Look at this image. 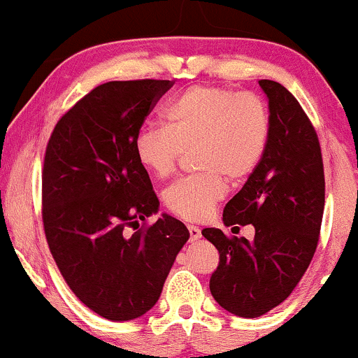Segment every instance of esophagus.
<instances>
[{
	"instance_id": "1",
	"label": "esophagus",
	"mask_w": 358,
	"mask_h": 358,
	"mask_svg": "<svg viewBox=\"0 0 358 358\" xmlns=\"http://www.w3.org/2000/svg\"><path fill=\"white\" fill-rule=\"evenodd\" d=\"M187 230H189V241L196 242L201 239V229L196 225H187Z\"/></svg>"
}]
</instances>
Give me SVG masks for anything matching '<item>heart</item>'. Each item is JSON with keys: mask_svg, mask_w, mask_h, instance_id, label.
<instances>
[{"mask_svg": "<svg viewBox=\"0 0 358 358\" xmlns=\"http://www.w3.org/2000/svg\"><path fill=\"white\" fill-rule=\"evenodd\" d=\"M164 119L165 128L140 129L134 153L145 171L165 179L176 171L182 152L194 148V167L201 172L172 184L164 194L165 208L187 222L208 218L227 193V180H248L270 147V109L249 92L191 87L165 107Z\"/></svg>", "mask_w": 358, "mask_h": 358, "instance_id": "b5f03b06", "label": "heart"}]
</instances>
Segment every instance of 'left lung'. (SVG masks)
Listing matches in <instances>:
<instances>
[{"instance_id": "left-lung-1", "label": "left lung", "mask_w": 358, "mask_h": 358, "mask_svg": "<svg viewBox=\"0 0 358 358\" xmlns=\"http://www.w3.org/2000/svg\"><path fill=\"white\" fill-rule=\"evenodd\" d=\"M271 116L263 162L224 208V224L255 227V239L203 229L220 255L210 278L213 299L239 317H259L292 294L316 252L324 211L321 147L297 99L259 80Z\"/></svg>"}]
</instances>
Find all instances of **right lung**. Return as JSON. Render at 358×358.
<instances>
[{"instance_id":"right-lung-1","label":"right lung","mask_w":358,"mask_h":358,"mask_svg":"<svg viewBox=\"0 0 358 358\" xmlns=\"http://www.w3.org/2000/svg\"><path fill=\"white\" fill-rule=\"evenodd\" d=\"M171 80L95 87L57 121L42 171V220L61 275L88 309L131 321L159 301L176 256L189 239L178 218L159 213L134 140Z\"/></svg>"}]
</instances>
